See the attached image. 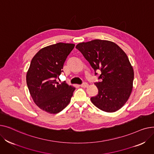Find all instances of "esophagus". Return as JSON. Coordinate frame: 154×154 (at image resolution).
Instances as JSON below:
<instances>
[{"label": "esophagus", "instance_id": "obj_1", "mask_svg": "<svg viewBox=\"0 0 154 154\" xmlns=\"http://www.w3.org/2000/svg\"><path fill=\"white\" fill-rule=\"evenodd\" d=\"M88 86V84L87 83H84L80 85V87H84V88H85V87H87Z\"/></svg>", "mask_w": 154, "mask_h": 154}]
</instances>
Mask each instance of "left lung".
I'll return each mask as SVG.
<instances>
[{
    "instance_id": "left-lung-1",
    "label": "left lung",
    "mask_w": 154,
    "mask_h": 154,
    "mask_svg": "<svg viewBox=\"0 0 154 154\" xmlns=\"http://www.w3.org/2000/svg\"><path fill=\"white\" fill-rule=\"evenodd\" d=\"M76 48L95 72L101 71L99 79L102 80L95 84L99 92L91 97L92 103L106 112L122 108L132 93L134 77L133 67L125 52L114 42L99 39L79 43Z\"/></svg>"
}]
</instances>
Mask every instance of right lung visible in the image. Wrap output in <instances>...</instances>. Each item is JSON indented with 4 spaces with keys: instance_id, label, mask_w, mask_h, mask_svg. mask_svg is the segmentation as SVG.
<instances>
[{
    "instance_id": "right-lung-1",
    "label": "right lung",
    "mask_w": 154,
    "mask_h": 154,
    "mask_svg": "<svg viewBox=\"0 0 154 154\" xmlns=\"http://www.w3.org/2000/svg\"><path fill=\"white\" fill-rule=\"evenodd\" d=\"M74 44L59 42L41 48L32 58L26 82L34 103L42 110L57 114L70 102L75 88L57 81Z\"/></svg>"
}]
</instances>
